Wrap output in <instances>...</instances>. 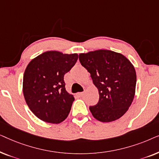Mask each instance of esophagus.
<instances>
[{
    "label": "esophagus",
    "mask_w": 159,
    "mask_h": 159,
    "mask_svg": "<svg viewBox=\"0 0 159 159\" xmlns=\"http://www.w3.org/2000/svg\"><path fill=\"white\" fill-rule=\"evenodd\" d=\"M84 95V92H82V93H78V95H79L80 97H83Z\"/></svg>",
    "instance_id": "esophagus-1"
}]
</instances>
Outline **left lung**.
Wrapping results in <instances>:
<instances>
[{
    "instance_id": "8db88e82",
    "label": "left lung",
    "mask_w": 159,
    "mask_h": 159,
    "mask_svg": "<svg viewBox=\"0 0 159 159\" xmlns=\"http://www.w3.org/2000/svg\"><path fill=\"white\" fill-rule=\"evenodd\" d=\"M82 66L90 73L99 101L90 106L93 116L102 122L116 120L127 112L134 99L136 72L122 54L108 50L80 53Z\"/></svg>"
}]
</instances>
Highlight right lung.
<instances>
[{
    "label": "right lung",
    "mask_w": 159,
    "mask_h": 159,
    "mask_svg": "<svg viewBox=\"0 0 159 159\" xmlns=\"http://www.w3.org/2000/svg\"><path fill=\"white\" fill-rule=\"evenodd\" d=\"M78 59L77 53L47 51L32 59L23 77V93L30 109L41 120L58 124L68 116L75 98L64 77Z\"/></svg>",
    "instance_id": "1"
}]
</instances>
